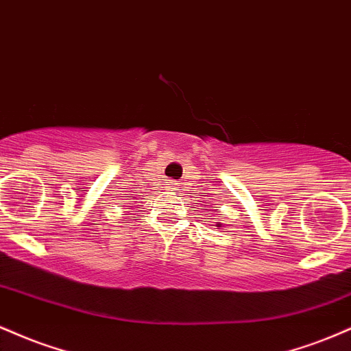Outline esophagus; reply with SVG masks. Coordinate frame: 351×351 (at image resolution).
I'll return each instance as SVG.
<instances>
[{"mask_svg":"<svg viewBox=\"0 0 351 351\" xmlns=\"http://www.w3.org/2000/svg\"><path fill=\"white\" fill-rule=\"evenodd\" d=\"M170 189H178V183H173L171 186H170Z\"/></svg>","mask_w":351,"mask_h":351,"instance_id":"esophagus-1","label":"esophagus"}]
</instances>
